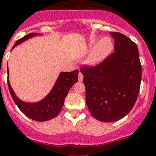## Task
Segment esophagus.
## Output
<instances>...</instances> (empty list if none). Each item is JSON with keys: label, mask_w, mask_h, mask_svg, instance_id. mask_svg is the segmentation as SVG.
<instances>
[{"label": "esophagus", "mask_w": 156, "mask_h": 156, "mask_svg": "<svg viewBox=\"0 0 156 156\" xmlns=\"http://www.w3.org/2000/svg\"><path fill=\"white\" fill-rule=\"evenodd\" d=\"M83 73H81V72H79V73H78V81H83Z\"/></svg>", "instance_id": "esophagus-1"}]
</instances>
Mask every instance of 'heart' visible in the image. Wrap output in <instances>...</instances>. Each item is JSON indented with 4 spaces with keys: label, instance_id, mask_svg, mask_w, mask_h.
<instances>
[{
    "label": "heart",
    "instance_id": "heart-1",
    "mask_svg": "<svg viewBox=\"0 0 156 156\" xmlns=\"http://www.w3.org/2000/svg\"><path fill=\"white\" fill-rule=\"evenodd\" d=\"M91 45H94L95 44V40L93 39L91 40ZM112 40L108 37L103 38L99 42L95 44V48L92 51V53L90 55L89 61L90 63H98L105 59L108 56L109 53L111 52L112 49Z\"/></svg>",
    "mask_w": 156,
    "mask_h": 156
}]
</instances>
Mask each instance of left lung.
Here are the masks:
<instances>
[{"mask_svg": "<svg viewBox=\"0 0 156 156\" xmlns=\"http://www.w3.org/2000/svg\"><path fill=\"white\" fill-rule=\"evenodd\" d=\"M114 51L94 66H83L86 103L98 121L113 122L134 106L140 90L142 66L137 45L123 34L110 32Z\"/></svg>", "mask_w": 156, "mask_h": 156, "instance_id": "left-lung-1", "label": "left lung"}]
</instances>
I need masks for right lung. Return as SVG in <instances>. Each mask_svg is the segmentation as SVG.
<instances>
[{
	"mask_svg": "<svg viewBox=\"0 0 156 156\" xmlns=\"http://www.w3.org/2000/svg\"><path fill=\"white\" fill-rule=\"evenodd\" d=\"M36 35V33H30L25 35L24 37L21 38L16 41L13 45L14 48L16 45L19 44L24 40H27L28 38L32 37ZM8 73H9V69ZM78 70L71 71V72H62L59 76L56 84L51 90V92L40 102L35 104H28L23 102L15 95L10 84L7 81L8 87L10 95L13 98V101L17 104L18 108L25 114L29 118L37 121H46L54 118L61 112L64 105L65 99L71 87L75 83L78 82Z\"/></svg>",
	"mask_w": 156,
	"mask_h": 156,
	"instance_id": "add662e5",
	"label": "right lung"
}]
</instances>
